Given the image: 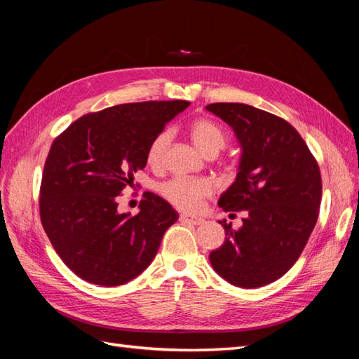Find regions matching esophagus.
Listing matches in <instances>:
<instances>
[{"mask_svg": "<svg viewBox=\"0 0 359 359\" xmlns=\"http://www.w3.org/2000/svg\"><path fill=\"white\" fill-rule=\"evenodd\" d=\"M180 220L181 222H186V223H190V224H202L205 220L201 219V217H194V215H189V214H181L180 215Z\"/></svg>", "mask_w": 359, "mask_h": 359, "instance_id": "34e87169", "label": "esophagus"}]
</instances>
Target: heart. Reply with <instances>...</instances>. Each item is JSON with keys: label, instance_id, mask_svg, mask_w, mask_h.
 <instances>
[{"label": "heart", "instance_id": "1", "mask_svg": "<svg viewBox=\"0 0 359 359\" xmlns=\"http://www.w3.org/2000/svg\"><path fill=\"white\" fill-rule=\"evenodd\" d=\"M170 130L165 128L149 140L145 160L147 165L153 169H158L165 160L166 148L170 142ZM190 137L193 144L198 147L206 157L219 154L229 142V136L222 126L208 118H198L190 124ZM158 193L169 203L182 211H194L201 206V202L211 193L210 184L198 178H170L158 186Z\"/></svg>", "mask_w": 359, "mask_h": 359}]
</instances>
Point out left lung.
Returning a JSON list of instances; mask_svg holds the SVG:
<instances>
[{"instance_id": "obj_1", "label": "left lung", "mask_w": 359, "mask_h": 359, "mask_svg": "<svg viewBox=\"0 0 359 359\" xmlns=\"http://www.w3.org/2000/svg\"><path fill=\"white\" fill-rule=\"evenodd\" d=\"M206 109L232 127L243 149L236 180L219 206L247 212L240 229L219 222L226 240L210 262L233 286H265L297 262L318 222L319 165L283 118L243 103H212Z\"/></svg>"}]
</instances>
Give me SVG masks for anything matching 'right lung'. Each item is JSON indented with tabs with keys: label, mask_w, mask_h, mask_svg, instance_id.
<instances>
[{
	"label": "right lung",
	"mask_w": 359,
	"mask_h": 359,
	"mask_svg": "<svg viewBox=\"0 0 359 359\" xmlns=\"http://www.w3.org/2000/svg\"><path fill=\"white\" fill-rule=\"evenodd\" d=\"M186 100L140 102L81 116L52 142L40 186V219L52 247L73 273L119 286L153 262L178 212L147 191L136 215L118 198L147 165L149 140L182 112Z\"/></svg>",
	"instance_id": "right-lung-1"
}]
</instances>
